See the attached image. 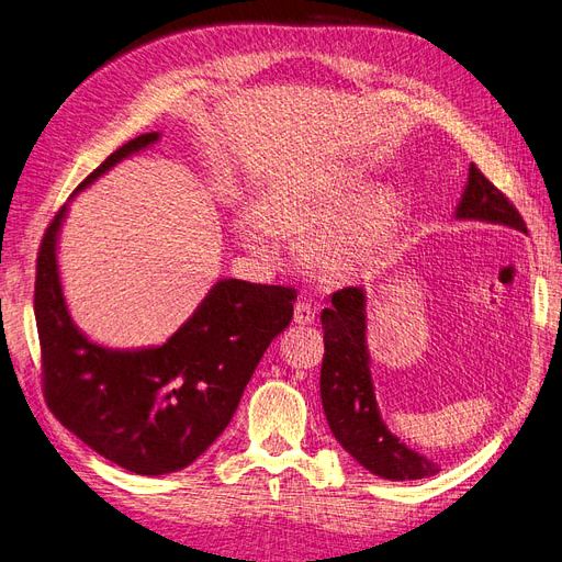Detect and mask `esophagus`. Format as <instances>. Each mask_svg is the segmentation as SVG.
I'll return each mask as SVG.
<instances>
[{
  "instance_id": "esophagus-1",
  "label": "esophagus",
  "mask_w": 562,
  "mask_h": 562,
  "mask_svg": "<svg viewBox=\"0 0 562 562\" xmlns=\"http://www.w3.org/2000/svg\"><path fill=\"white\" fill-rule=\"evenodd\" d=\"M294 322L301 326H310L315 324V307L310 305L307 301H299L294 307Z\"/></svg>"
}]
</instances>
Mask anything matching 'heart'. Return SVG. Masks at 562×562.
<instances>
[{"label":"heart","mask_w":562,"mask_h":562,"mask_svg":"<svg viewBox=\"0 0 562 562\" xmlns=\"http://www.w3.org/2000/svg\"><path fill=\"white\" fill-rule=\"evenodd\" d=\"M359 184L342 190H310V187H284L266 201V217L282 228H330L313 240V259L322 268L340 270L359 263L380 243L393 220V203L378 196L363 203ZM243 240L255 247H268L266 228L257 220H245Z\"/></svg>","instance_id":"obj_1"}]
</instances>
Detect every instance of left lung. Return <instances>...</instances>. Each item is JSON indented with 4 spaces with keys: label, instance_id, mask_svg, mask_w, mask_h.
<instances>
[{
    "label": "left lung",
    "instance_id": "8db88e82",
    "mask_svg": "<svg viewBox=\"0 0 562 562\" xmlns=\"http://www.w3.org/2000/svg\"><path fill=\"white\" fill-rule=\"evenodd\" d=\"M459 220H482L505 224L528 234L516 205L470 164L468 187L456 211ZM324 359H322V405L330 432L355 459L384 480H422L440 472L417 451L407 449L384 426L375 391L370 382V357L366 349V294L361 286H345L330 296L322 313Z\"/></svg>",
    "mask_w": 562,
    "mask_h": 562
}]
</instances>
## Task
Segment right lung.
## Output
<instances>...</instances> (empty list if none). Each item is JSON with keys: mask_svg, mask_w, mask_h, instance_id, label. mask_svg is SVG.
<instances>
[{"mask_svg": "<svg viewBox=\"0 0 562 562\" xmlns=\"http://www.w3.org/2000/svg\"><path fill=\"white\" fill-rule=\"evenodd\" d=\"M155 140V132L127 140L78 190ZM65 213L61 205L50 220L36 257L34 313L46 405L76 438L124 470H182L232 422L263 351L294 317L296 289L220 280L161 347H99L71 324L61 296L55 249Z\"/></svg>", "mask_w": 562, "mask_h": 562, "instance_id": "obj_1", "label": "right lung"}]
</instances>
